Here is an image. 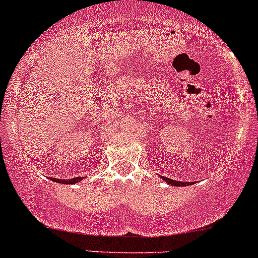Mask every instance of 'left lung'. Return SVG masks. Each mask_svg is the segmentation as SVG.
<instances>
[{"label": "left lung", "mask_w": 258, "mask_h": 258, "mask_svg": "<svg viewBox=\"0 0 258 258\" xmlns=\"http://www.w3.org/2000/svg\"><path fill=\"white\" fill-rule=\"evenodd\" d=\"M161 178L163 179L165 182H167L168 184H171V186H188V184H191L189 182H181V181H176V179H171V178H167V177H162L161 176Z\"/></svg>", "instance_id": "8db88e82"}]
</instances>
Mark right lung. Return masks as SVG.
Instances as JSON below:
<instances>
[{"label": "right lung", "instance_id": "right-lung-1", "mask_svg": "<svg viewBox=\"0 0 258 258\" xmlns=\"http://www.w3.org/2000/svg\"><path fill=\"white\" fill-rule=\"evenodd\" d=\"M51 179L53 182H57V183H64V184H74V183H79L80 181H82L83 177H75L71 179H58V178H53L51 177Z\"/></svg>", "mask_w": 258, "mask_h": 258}]
</instances>
